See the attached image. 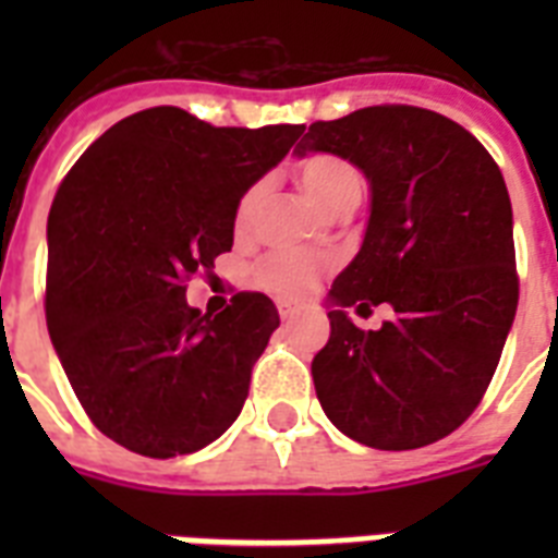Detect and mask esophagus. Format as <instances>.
Wrapping results in <instances>:
<instances>
[{
    "label": "esophagus",
    "instance_id": "34e87169",
    "mask_svg": "<svg viewBox=\"0 0 558 558\" xmlns=\"http://www.w3.org/2000/svg\"><path fill=\"white\" fill-rule=\"evenodd\" d=\"M278 313H280V318H283V322H292V318L301 313V306L292 304V301H278Z\"/></svg>",
    "mask_w": 558,
    "mask_h": 558
}]
</instances>
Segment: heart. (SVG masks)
Here are the masks:
<instances>
[{
    "label": "heart",
    "mask_w": 558,
    "mask_h": 558,
    "mask_svg": "<svg viewBox=\"0 0 558 558\" xmlns=\"http://www.w3.org/2000/svg\"><path fill=\"white\" fill-rule=\"evenodd\" d=\"M295 179L301 191L306 193V199L327 210V214L348 208L353 210L362 202V193H365L362 173L348 159L327 156V153H315V156H306L304 161H298ZM260 196L263 185H254L252 191H245V196L240 199V208H236V231H245L252 226ZM324 269H327V260L318 257V254L278 252L269 254L257 266V283L280 298H298L313 287L315 278Z\"/></svg>",
    "instance_id": "1"
}]
</instances>
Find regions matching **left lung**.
<instances>
[{"mask_svg": "<svg viewBox=\"0 0 558 558\" xmlns=\"http://www.w3.org/2000/svg\"><path fill=\"white\" fill-rule=\"evenodd\" d=\"M365 173L371 214L327 292L330 339L313 359L324 414L350 440L405 451L451 434L484 397L510 336L519 278L512 205L484 144L420 107H367L310 126L298 156ZM395 318L359 331L348 305Z\"/></svg>", "mask_w": 558, "mask_h": 558, "instance_id": "obj_1", "label": "left lung"}]
</instances>
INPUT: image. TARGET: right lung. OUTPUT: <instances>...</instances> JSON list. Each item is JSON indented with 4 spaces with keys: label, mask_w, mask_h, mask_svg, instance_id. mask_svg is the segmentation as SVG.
I'll return each instance as SVG.
<instances>
[{
    "label": "right lung",
    "mask_w": 558,
    "mask_h": 558,
    "mask_svg": "<svg viewBox=\"0 0 558 558\" xmlns=\"http://www.w3.org/2000/svg\"><path fill=\"white\" fill-rule=\"evenodd\" d=\"M301 133L153 107L109 126L63 179L48 214V336L89 420L118 446L191 454L243 411L278 310L240 292L219 315L199 313L185 280L231 252L240 199Z\"/></svg>",
    "instance_id": "obj_1"
}]
</instances>
